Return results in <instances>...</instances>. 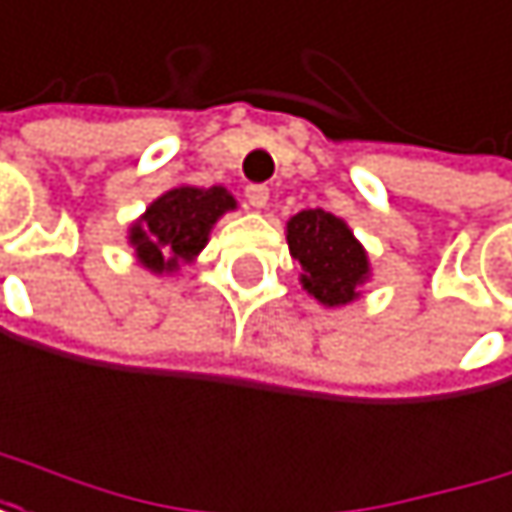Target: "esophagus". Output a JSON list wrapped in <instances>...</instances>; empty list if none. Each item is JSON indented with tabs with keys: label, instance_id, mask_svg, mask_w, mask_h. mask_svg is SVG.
Returning <instances> with one entry per match:
<instances>
[{
	"label": "esophagus",
	"instance_id": "esophagus-1",
	"mask_svg": "<svg viewBox=\"0 0 512 512\" xmlns=\"http://www.w3.org/2000/svg\"><path fill=\"white\" fill-rule=\"evenodd\" d=\"M247 205H250V208H256V211H262V208L268 205V186H262V183H250V186H247Z\"/></svg>",
	"mask_w": 512,
	"mask_h": 512
}]
</instances>
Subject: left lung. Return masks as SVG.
<instances>
[{
	"label": "left lung",
	"mask_w": 512,
	"mask_h": 512,
	"mask_svg": "<svg viewBox=\"0 0 512 512\" xmlns=\"http://www.w3.org/2000/svg\"><path fill=\"white\" fill-rule=\"evenodd\" d=\"M289 256L301 265V286L323 307H347L371 280V259L353 229L323 211L310 208L286 220Z\"/></svg>",
	"instance_id": "left-lung-1"
}]
</instances>
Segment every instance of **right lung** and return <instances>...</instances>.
<instances>
[{"label":"right lung","instance_id":"1","mask_svg":"<svg viewBox=\"0 0 512 512\" xmlns=\"http://www.w3.org/2000/svg\"><path fill=\"white\" fill-rule=\"evenodd\" d=\"M235 208L238 202L226 186H171L129 226V247L150 274H174L199 259L217 220Z\"/></svg>","mask_w":512,"mask_h":512}]
</instances>
